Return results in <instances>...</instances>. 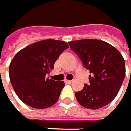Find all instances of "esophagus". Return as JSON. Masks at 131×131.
<instances>
[{
    "label": "esophagus",
    "mask_w": 131,
    "mask_h": 131,
    "mask_svg": "<svg viewBox=\"0 0 131 131\" xmlns=\"http://www.w3.org/2000/svg\"><path fill=\"white\" fill-rule=\"evenodd\" d=\"M67 83H69V84H70V83H72L73 82V80H66L65 81Z\"/></svg>",
    "instance_id": "obj_1"
}]
</instances>
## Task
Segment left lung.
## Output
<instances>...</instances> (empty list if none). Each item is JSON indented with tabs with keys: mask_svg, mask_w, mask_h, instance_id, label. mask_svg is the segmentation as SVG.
I'll return each mask as SVG.
<instances>
[{
	"mask_svg": "<svg viewBox=\"0 0 131 131\" xmlns=\"http://www.w3.org/2000/svg\"><path fill=\"white\" fill-rule=\"evenodd\" d=\"M68 43L91 73L89 83L75 93L79 103L91 110L106 106L116 97L125 79V63L122 54L110 44L98 40Z\"/></svg>",
	"mask_w": 131,
	"mask_h": 131,
	"instance_id": "left-lung-1",
	"label": "left lung"
}]
</instances>
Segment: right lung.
Segmentation results:
<instances>
[{"label":"right lung","mask_w":131,"mask_h":131,"mask_svg":"<svg viewBox=\"0 0 131 131\" xmlns=\"http://www.w3.org/2000/svg\"><path fill=\"white\" fill-rule=\"evenodd\" d=\"M69 46L64 41L46 40L33 43L15 55L9 71L13 88L19 99L36 109L54 105L64 82L46 77L60 54Z\"/></svg>","instance_id":"right-lung-1"}]
</instances>
